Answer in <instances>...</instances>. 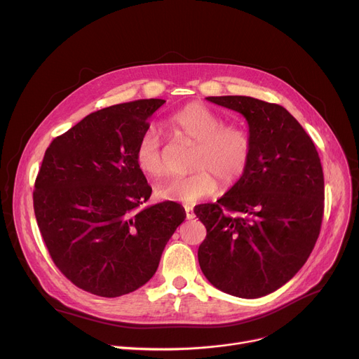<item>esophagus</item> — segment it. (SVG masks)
Returning a JSON list of instances; mask_svg holds the SVG:
<instances>
[{
    "mask_svg": "<svg viewBox=\"0 0 359 359\" xmlns=\"http://www.w3.org/2000/svg\"><path fill=\"white\" fill-rule=\"evenodd\" d=\"M185 215H187V219L188 220H191V219H194V210H193V207H189V205H185Z\"/></svg>",
    "mask_w": 359,
    "mask_h": 359,
    "instance_id": "34e87169",
    "label": "esophagus"
}]
</instances>
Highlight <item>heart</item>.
Instances as JSON below:
<instances>
[{"instance_id": "b5f03b06", "label": "heart", "mask_w": 359, "mask_h": 359, "mask_svg": "<svg viewBox=\"0 0 359 359\" xmlns=\"http://www.w3.org/2000/svg\"><path fill=\"white\" fill-rule=\"evenodd\" d=\"M224 118L200 102L188 104L166 120L168 129L178 139L196 144L191 158L194 172L174 177L156 187L161 200L194 204L216 193L217 178L224 187L235 185L246 174L254 144L241 126H224ZM137 170L149 178H159L166 171L161 136L147 128L135 149Z\"/></svg>"}]
</instances>
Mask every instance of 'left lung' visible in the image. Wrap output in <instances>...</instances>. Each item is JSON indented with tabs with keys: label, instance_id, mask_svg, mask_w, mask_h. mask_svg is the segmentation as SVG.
<instances>
[{
	"label": "left lung",
	"instance_id": "obj_1",
	"mask_svg": "<svg viewBox=\"0 0 359 359\" xmlns=\"http://www.w3.org/2000/svg\"><path fill=\"white\" fill-rule=\"evenodd\" d=\"M205 100L246 118L254 151L241 181L217 203L194 208L207 229L198 264L220 291L264 297L296 276L319 238L325 208L320 158L281 105L245 95Z\"/></svg>",
	"mask_w": 359,
	"mask_h": 359
}]
</instances>
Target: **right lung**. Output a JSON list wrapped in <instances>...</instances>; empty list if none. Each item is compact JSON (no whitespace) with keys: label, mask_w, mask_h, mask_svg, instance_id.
Segmentation results:
<instances>
[{"label":"right lung","mask_w":359,"mask_h":359,"mask_svg":"<svg viewBox=\"0 0 359 359\" xmlns=\"http://www.w3.org/2000/svg\"><path fill=\"white\" fill-rule=\"evenodd\" d=\"M163 102L136 100L88 114L53 139L37 174L34 215L50 258L95 296L120 297L149 281L187 217L174 201L139 208L152 188L135 149Z\"/></svg>","instance_id":"right-lung-1"}]
</instances>
